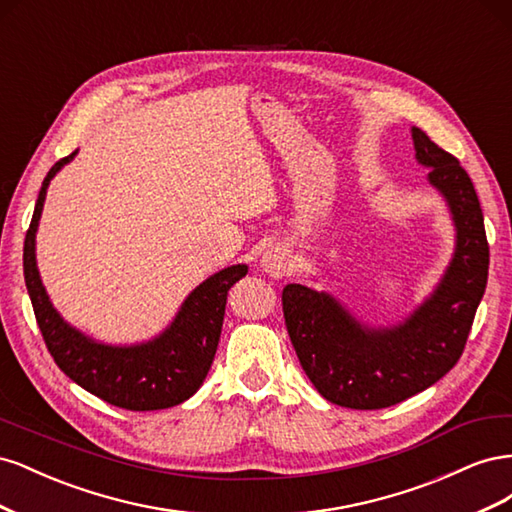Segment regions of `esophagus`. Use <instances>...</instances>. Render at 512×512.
<instances>
[{
	"label": "esophagus",
	"instance_id": "1",
	"mask_svg": "<svg viewBox=\"0 0 512 512\" xmlns=\"http://www.w3.org/2000/svg\"><path fill=\"white\" fill-rule=\"evenodd\" d=\"M262 271L271 277H282L290 271V256L282 247H271L262 256Z\"/></svg>",
	"mask_w": 512,
	"mask_h": 512
}]
</instances>
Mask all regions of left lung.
<instances>
[{"mask_svg":"<svg viewBox=\"0 0 512 512\" xmlns=\"http://www.w3.org/2000/svg\"><path fill=\"white\" fill-rule=\"evenodd\" d=\"M418 164L451 209L457 243L440 284L393 327L361 324L333 294L288 284L282 307L301 367L331 404L380 410L429 389L459 361L489 273L485 235L472 179L451 153L412 128Z\"/></svg>","mask_w":512,"mask_h":512,"instance_id":"obj_1","label":"left lung"}]
</instances>
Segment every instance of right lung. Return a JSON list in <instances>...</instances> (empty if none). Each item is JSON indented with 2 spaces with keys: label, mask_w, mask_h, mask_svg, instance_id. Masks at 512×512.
Masks as SVG:
<instances>
[{
  "label": "right lung",
  "mask_w": 512,
  "mask_h": 512,
  "mask_svg": "<svg viewBox=\"0 0 512 512\" xmlns=\"http://www.w3.org/2000/svg\"><path fill=\"white\" fill-rule=\"evenodd\" d=\"M76 151L61 158L44 177L23 247V271L44 344L57 367L106 404L134 412L173 408L190 399L207 378L218 350L226 297L247 265H232L196 286L175 320L151 342L108 346L83 335L59 316L46 294L36 265V232L46 188Z\"/></svg>",
  "instance_id": "obj_1"
}]
</instances>
